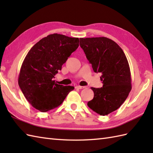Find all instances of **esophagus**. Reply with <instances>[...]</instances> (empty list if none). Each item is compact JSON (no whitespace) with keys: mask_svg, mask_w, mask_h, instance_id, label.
<instances>
[{"mask_svg":"<svg viewBox=\"0 0 153 153\" xmlns=\"http://www.w3.org/2000/svg\"><path fill=\"white\" fill-rule=\"evenodd\" d=\"M86 87H85V86H79V85H77V86H76L75 87V88L76 89H85Z\"/></svg>","mask_w":153,"mask_h":153,"instance_id":"esophagus-1","label":"esophagus"}]
</instances>
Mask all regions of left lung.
I'll return each mask as SVG.
<instances>
[{
    "label": "left lung",
    "instance_id": "obj_1",
    "mask_svg": "<svg viewBox=\"0 0 153 153\" xmlns=\"http://www.w3.org/2000/svg\"><path fill=\"white\" fill-rule=\"evenodd\" d=\"M79 41L93 71L102 74L103 83L100 88L91 87L94 97L87 105L100 115H108L122 105L131 91L128 60L119 45L108 38H80Z\"/></svg>",
    "mask_w": 153,
    "mask_h": 153
}]
</instances>
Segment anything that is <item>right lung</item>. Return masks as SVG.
<instances>
[{
  "instance_id": "add662e5",
  "label": "right lung",
  "mask_w": 153,
  "mask_h": 153,
  "mask_svg": "<svg viewBox=\"0 0 153 153\" xmlns=\"http://www.w3.org/2000/svg\"><path fill=\"white\" fill-rule=\"evenodd\" d=\"M79 38L54 33L32 47L23 62L18 85L27 101L42 112L60 106L72 86L58 85L54 76L79 47Z\"/></svg>"
}]
</instances>
